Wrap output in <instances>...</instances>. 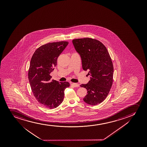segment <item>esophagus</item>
<instances>
[{"mask_svg":"<svg viewBox=\"0 0 147 147\" xmlns=\"http://www.w3.org/2000/svg\"><path fill=\"white\" fill-rule=\"evenodd\" d=\"M71 86H74V87H80V85L78 83H71Z\"/></svg>","mask_w":147,"mask_h":147,"instance_id":"34e87169","label":"esophagus"}]
</instances>
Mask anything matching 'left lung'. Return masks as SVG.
Wrapping results in <instances>:
<instances>
[{"label":"left lung","instance_id":"obj_1","mask_svg":"<svg viewBox=\"0 0 147 147\" xmlns=\"http://www.w3.org/2000/svg\"><path fill=\"white\" fill-rule=\"evenodd\" d=\"M73 45L80 54L83 69L89 71L90 80L81 87L86 88L87 94L83 100L96 105L106 98L113 80V63L106 47L96 39L90 38L74 39Z\"/></svg>","mask_w":147,"mask_h":147}]
</instances>
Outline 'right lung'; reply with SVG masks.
<instances>
[{
    "instance_id": "obj_1",
    "label": "right lung",
    "mask_w": 147,
    "mask_h": 147,
    "mask_svg": "<svg viewBox=\"0 0 147 147\" xmlns=\"http://www.w3.org/2000/svg\"><path fill=\"white\" fill-rule=\"evenodd\" d=\"M69 44L61 41L40 46L33 54L29 68V81L36 99L46 108H56L62 102L67 82L51 80L50 74L57 65V60Z\"/></svg>"
}]
</instances>
